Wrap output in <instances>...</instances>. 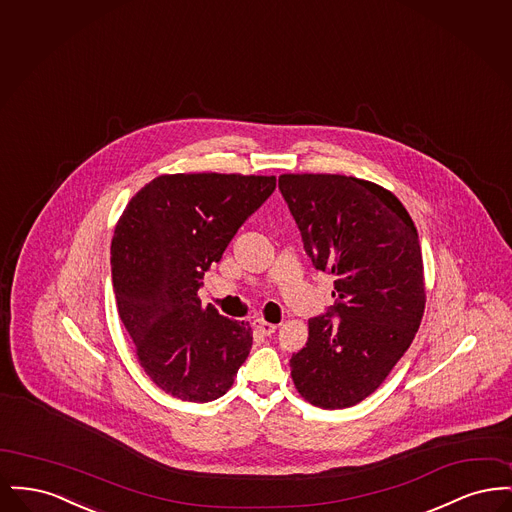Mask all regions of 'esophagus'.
I'll list each match as a JSON object with an SVG mask.
<instances>
[{"label": "esophagus", "mask_w": 512, "mask_h": 512, "mask_svg": "<svg viewBox=\"0 0 512 512\" xmlns=\"http://www.w3.org/2000/svg\"><path fill=\"white\" fill-rule=\"evenodd\" d=\"M253 326L261 332V334H265V336H270L272 332H276V324H272V322H267V320H263V318H255L253 320Z\"/></svg>", "instance_id": "34e87169"}]
</instances>
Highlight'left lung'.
Returning <instances> with one entry per match:
<instances>
[{"mask_svg": "<svg viewBox=\"0 0 512 512\" xmlns=\"http://www.w3.org/2000/svg\"><path fill=\"white\" fill-rule=\"evenodd\" d=\"M278 186L313 265L332 274L336 297L326 315L309 320V340L290 361L293 384L315 407L347 409L380 388L420 326L418 232L390 190L363 178L290 172Z\"/></svg>", "mask_w": 512, "mask_h": 512, "instance_id": "obj_1", "label": "left lung"}]
</instances>
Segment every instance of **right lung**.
<instances>
[{"label":"right lung","mask_w":512,"mask_h":512,"mask_svg":"<svg viewBox=\"0 0 512 512\" xmlns=\"http://www.w3.org/2000/svg\"><path fill=\"white\" fill-rule=\"evenodd\" d=\"M276 188V176L161 174L134 195L111 242L119 317L151 382L207 403L232 388L251 326L203 305V274Z\"/></svg>","instance_id":"right-lung-1"}]
</instances>
